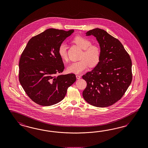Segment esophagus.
<instances>
[{
    "label": "esophagus",
    "instance_id": "obj_1",
    "mask_svg": "<svg viewBox=\"0 0 148 148\" xmlns=\"http://www.w3.org/2000/svg\"><path fill=\"white\" fill-rule=\"evenodd\" d=\"M76 78H77V79H80V78H81V76H80V75H76Z\"/></svg>",
    "mask_w": 148,
    "mask_h": 148
}]
</instances>
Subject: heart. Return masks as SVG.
<instances>
[{"label": "heart", "instance_id": "b5f03b06", "mask_svg": "<svg viewBox=\"0 0 148 148\" xmlns=\"http://www.w3.org/2000/svg\"><path fill=\"white\" fill-rule=\"evenodd\" d=\"M73 42L77 46L84 50L81 56V60L75 62L68 66L67 70L69 73L79 74L87 69L96 66L99 63L101 58V49L96 45H91L92 42L88 38L77 36L73 39ZM60 57L64 60L68 59L67 45L63 42L58 49Z\"/></svg>", "mask_w": 148, "mask_h": 148}]
</instances>
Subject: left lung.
Returning a JSON list of instances; mask_svg holds the SVG:
<instances>
[{
  "label": "left lung",
  "instance_id": "obj_1",
  "mask_svg": "<svg viewBox=\"0 0 148 148\" xmlns=\"http://www.w3.org/2000/svg\"><path fill=\"white\" fill-rule=\"evenodd\" d=\"M96 38L101 49L99 63L82 76L87 83L83 92L85 101L104 108L119 101L131 84L132 62L122 44L105 30L94 29L86 33Z\"/></svg>",
  "mask_w": 148,
  "mask_h": 148
}]
</instances>
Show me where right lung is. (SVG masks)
Instances as JSON below:
<instances>
[{"label": "right lung", "mask_w": 148, "mask_h": 148, "mask_svg": "<svg viewBox=\"0 0 148 148\" xmlns=\"http://www.w3.org/2000/svg\"><path fill=\"white\" fill-rule=\"evenodd\" d=\"M73 31L47 29L30 39L21 53L19 80L27 96L39 105L52 106L62 101L76 80L73 73L56 76L64 69L58 47Z\"/></svg>", "instance_id": "1"}]
</instances>
